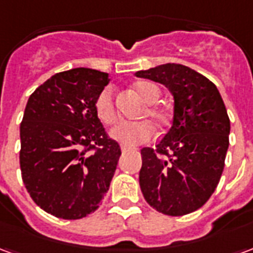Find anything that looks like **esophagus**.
Wrapping results in <instances>:
<instances>
[{"label": "esophagus", "instance_id": "34e87169", "mask_svg": "<svg viewBox=\"0 0 253 253\" xmlns=\"http://www.w3.org/2000/svg\"><path fill=\"white\" fill-rule=\"evenodd\" d=\"M121 150L125 153V152H128V150H132V148H130V146H121Z\"/></svg>", "mask_w": 253, "mask_h": 253}]
</instances>
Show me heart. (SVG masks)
<instances>
[{"instance_id": "1", "label": "heart", "mask_w": 253, "mask_h": 253, "mask_svg": "<svg viewBox=\"0 0 253 253\" xmlns=\"http://www.w3.org/2000/svg\"><path fill=\"white\" fill-rule=\"evenodd\" d=\"M134 89L138 96L145 103H148L142 115L150 116L159 126L165 125L167 122L165 112L160 107L154 105V103L160 97V89L154 84L148 83V81H139L134 85ZM94 111H96L97 118L105 125H114L118 121V112H116L112 89L104 88L100 92L94 103ZM153 126L148 121L125 122L111 130L110 137L123 146H134V145H139V143L149 141L153 135Z\"/></svg>"}]
</instances>
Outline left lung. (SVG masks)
I'll return each instance as SVG.
<instances>
[{
	"label": "left lung",
	"instance_id": "obj_1",
	"mask_svg": "<svg viewBox=\"0 0 253 253\" xmlns=\"http://www.w3.org/2000/svg\"><path fill=\"white\" fill-rule=\"evenodd\" d=\"M135 76L163 84L173 96L169 131L156 149L141 150L143 198L167 215L195 211L215 191L225 165L230 121L222 97L209 78L179 63Z\"/></svg>",
	"mask_w": 253,
	"mask_h": 253
}]
</instances>
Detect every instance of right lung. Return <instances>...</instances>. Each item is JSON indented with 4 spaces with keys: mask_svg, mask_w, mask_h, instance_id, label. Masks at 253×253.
Listing matches in <instances>:
<instances>
[{
    "mask_svg": "<svg viewBox=\"0 0 253 253\" xmlns=\"http://www.w3.org/2000/svg\"><path fill=\"white\" fill-rule=\"evenodd\" d=\"M110 83L107 73L77 67L36 88L20 125V168L38 206L63 219L99 209L121 157L96 115L94 103Z\"/></svg>",
    "mask_w": 253,
    "mask_h": 253,
    "instance_id": "1",
    "label": "right lung"
}]
</instances>
